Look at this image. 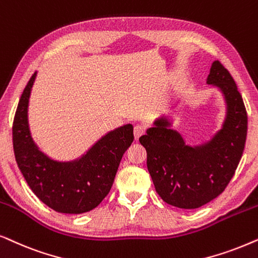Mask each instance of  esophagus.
Here are the masks:
<instances>
[{"instance_id":"obj_1","label":"esophagus","mask_w":258,"mask_h":258,"mask_svg":"<svg viewBox=\"0 0 258 258\" xmlns=\"http://www.w3.org/2000/svg\"><path fill=\"white\" fill-rule=\"evenodd\" d=\"M144 133H145V127L143 125H136L135 126V138L139 139Z\"/></svg>"}]
</instances>
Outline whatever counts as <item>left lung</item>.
Wrapping results in <instances>:
<instances>
[{"instance_id": "left-lung-1", "label": "left lung", "mask_w": 258, "mask_h": 258, "mask_svg": "<svg viewBox=\"0 0 258 258\" xmlns=\"http://www.w3.org/2000/svg\"><path fill=\"white\" fill-rule=\"evenodd\" d=\"M207 84L225 105L221 128L209 140L188 144L172 128L174 119L160 115L139 142L147 152V170L157 194L179 209H197L218 197L231 180L244 150L248 116L242 95L228 70L214 61Z\"/></svg>"}]
</instances>
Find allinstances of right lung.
Masks as SVG:
<instances>
[{
    "label": "right lung",
    "mask_w": 258,
    "mask_h": 258,
    "mask_svg": "<svg viewBox=\"0 0 258 258\" xmlns=\"http://www.w3.org/2000/svg\"><path fill=\"white\" fill-rule=\"evenodd\" d=\"M37 72L27 84L13 125L15 159L36 197L61 214L79 215L93 210L108 195L120 160L135 139L132 123L112 130L80 157L54 159L41 151L29 127L28 107Z\"/></svg>",
    "instance_id": "add662e5"
}]
</instances>
